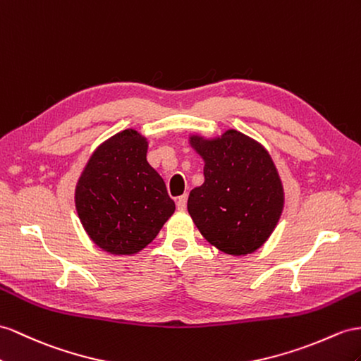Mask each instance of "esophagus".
<instances>
[{
  "instance_id": "1",
  "label": "esophagus",
  "mask_w": 361,
  "mask_h": 361,
  "mask_svg": "<svg viewBox=\"0 0 361 361\" xmlns=\"http://www.w3.org/2000/svg\"><path fill=\"white\" fill-rule=\"evenodd\" d=\"M186 206H188V197L186 195L178 197V200H177V209L180 212H184V210H186Z\"/></svg>"
}]
</instances>
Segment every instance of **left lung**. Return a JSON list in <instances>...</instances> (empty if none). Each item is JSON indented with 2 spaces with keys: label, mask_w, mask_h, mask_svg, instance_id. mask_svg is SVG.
<instances>
[{
  "label": "left lung",
  "mask_w": 361,
  "mask_h": 361,
  "mask_svg": "<svg viewBox=\"0 0 361 361\" xmlns=\"http://www.w3.org/2000/svg\"><path fill=\"white\" fill-rule=\"evenodd\" d=\"M189 145L204 160V183L188 200L192 221L223 253H255L274 232L285 204L271 155L236 129L216 137L190 134Z\"/></svg>",
  "instance_id": "obj_1"
}]
</instances>
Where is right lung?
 Here are the masks:
<instances>
[{"instance_id":"right-lung-1","label":"right lung","mask_w":361,"mask_h":361,"mask_svg":"<svg viewBox=\"0 0 361 361\" xmlns=\"http://www.w3.org/2000/svg\"><path fill=\"white\" fill-rule=\"evenodd\" d=\"M147 145L134 128L111 135L91 154L76 183L80 224L109 255L142 252L175 212L163 178L146 160Z\"/></svg>"}]
</instances>
